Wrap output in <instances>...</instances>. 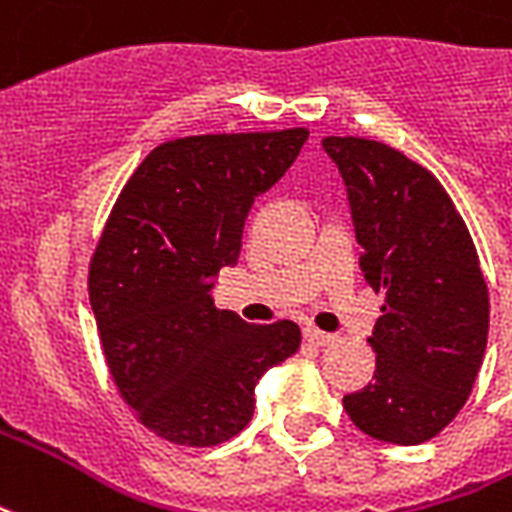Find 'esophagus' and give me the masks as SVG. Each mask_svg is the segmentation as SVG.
<instances>
[{"mask_svg":"<svg viewBox=\"0 0 512 512\" xmlns=\"http://www.w3.org/2000/svg\"><path fill=\"white\" fill-rule=\"evenodd\" d=\"M304 336H306V342L317 344V347H325V344H331V342H333V336H331V333L317 331V328H306Z\"/></svg>","mask_w":512,"mask_h":512,"instance_id":"1","label":"esophagus"}]
</instances>
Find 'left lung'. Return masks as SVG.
Here are the masks:
<instances>
[{
    "instance_id": "1",
    "label": "left lung",
    "mask_w": 512,
    "mask_h": 512,
    "mask_svg": "<svg viewBox=\"0 0 512 512\" xmlns=\"http://www.w3.org/2000/svg\"><path fill=\"white\" fill-rule=\"evenodd\" d=\"M342 173L361 274L385 295L369 344L372 382L344 396L350 420L391 445H420L456 418L488 339V287L464 219L429 170L363 138H323Z\"/></svg>"
}]
</instances>
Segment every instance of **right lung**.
<instances>
[{
    "label": "right lung",
    "instance_id": "1",
    "mask_svg": "<svg viewBox=\"0 0 512 512\" xmlns=\"http://www.w3.org/2000/svg\"><path fill=\"white\" fill-rule=\"evenodd\" d=\"M309 130L195 135L151 151L121 189L89 266V301L116 388L168 442L208 448L255 415V385L301 347L290 320L244 323L214 306L249 208Z\"/></svg>",
    "mask_w": 512,
    "mask_h": 512
}]
</instances>
